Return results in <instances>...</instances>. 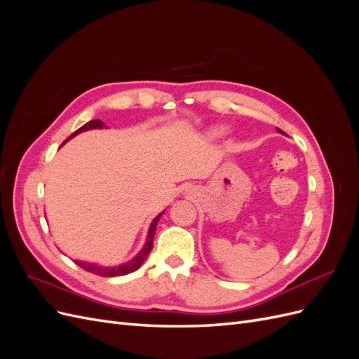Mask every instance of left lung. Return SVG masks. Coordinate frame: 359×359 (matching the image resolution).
I'll return each instance as SVG.
<instances>
[{"label":"left lung","instance_id":"obj_1","mask_svg":"<svg viewBox=\"0 0 359 359\" xmlns=\"http://www.w3.org/2000/svg\"><path fill=\"white\" fill-rule=\"evenodd\" d=\"M280 132H281V130H280Z\"/></svg>","mask_w":359,"mask_h":359}]
</instances>
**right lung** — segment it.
Masks as SVG:
<instances>
[{
    "mask_svg": "<svg viewBox=\"0 0 359 359\" xmlns=\"http://www.w3.org/2000/svg\"><path fill=\"white\" fill-rule=\"evenodd\" d=\"M104 124L102 121H99V119H93V121L86 123L85 126H82L81 128L76 130V132L73 135H70L69 139H72L73 136L79 135L82 132H85V130H93V128H103ZM66 140V142H67ZM165 212V211H163ZM163 212L160 215H157L154 222L151 223V227H149V232H148V238H147V243L144 245V248L140 250V253L133 259L130 260V262L121 265V266H115V268H103V266H99V265H94V264H88V262H79V260H74V264H78L82 269L88 271V273H93L95 276H100V277H116V276H126V274H130L133 273V271H136L140 265L144 264V260L147 259V256L149 255L151 248H153V241H154V233H156V227H157V223H158V219L163 215Z\"/></svg>",
    "mask_w": 359,
    "mask_h": 359,
    "instance_id": "add662e5",
    "label": "right lung"
}]
</instances>
